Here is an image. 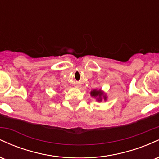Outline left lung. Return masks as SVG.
<instances>
[{"label":"left lung","instance_id":"1","mask_svg":"<svg viewBox=\"0 0 159 159\" xmlns=\"http://www.w3.org/2000/svg\"><path fill=\"white\" fill-rule=\"evenodd\" d=\"M90 93H91V96H94V97L98 96V101H101L102 100V96H103V93H102L100 92V90H93ZM104 98H105V100L106 99V97H105V96H104Z\"/></svg>","mask_w":159,"mask_h":159}]
</instances>
